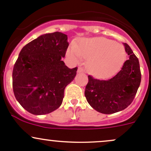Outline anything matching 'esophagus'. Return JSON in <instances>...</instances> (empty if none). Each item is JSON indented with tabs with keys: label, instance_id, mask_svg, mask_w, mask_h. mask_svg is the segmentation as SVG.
<instances>
[{
	"label": "esophagus",
	"instance_id": "esophagus-1",
	"mask_svg": "<svg viewBox=\"0 0 151 151\" xmlns=\"http://www.w3.org/2000/svg\"><path fill=\"white\" fill-rule=\"evenodd\" d=\"M84 69H83V68H82V67H79L78 68V70H77V72L78 73H81V72H84Z\"/></svg>",
	"mask_w": 151,
	"mask_h": 151
}]
</instances>
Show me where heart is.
I'll return each mask as SVG.
<instances>
[{"mask_svg":"<svg viewBox=\"0 0 151 151\" xmlns=\"http://www.w3.org/2000/svg\"><path fill=\"white\" fill-rule=\"evenodd\" d=\"M67 55L74 62H80L82 58H88L86 63L88 71L96 77H104L122 66L126 52L122 45L106 38H84L77 45L70 46Z\"/></svg>","mask_w":151,"mask_h":151,"instance_id":"1","label":"heart"}]
</instances>
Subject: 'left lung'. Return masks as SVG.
Returning a JSON list of instances; mask_svg holds the SVG:
<instances>
[{
    "label": "left lung",
    "instance_id": "1",
    "mask_svg": "<svg viewBox=\"0 0 151 151\" xmlns=\"http://www.w3.org/2000/svg\"><path fill=\"white\" fill-rule=\"evenodd\" d=\"M123 45L129 59L116 75L106 80L88 76L85 96L88 104L101 113L112 114L126 109L134 100L140 85L138 58L127 44Z\"/></svg>",
    "mask_w": 151,
    "mask_h": 151
}]
</instances>
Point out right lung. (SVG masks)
Listing matches in <instances>:
<instances>
[{"label":"right lung","mask_w":151,"mask_h":151,"mask_svg":"<svg viewBox=\"0 0 151 151\" xmlns=\"http://www.w3.org/2000/svg\"><path fill=\"white\" fill-rule=\"evenodd\" d=\"M67 39L60 32L46 33L21 50L14 66L12 85L16 99L30 113H50L63 102L65 88L77 70L68 68L62 60L68 47Z\"/></svg>","instance_id":"obj_1"}]
</instances>
